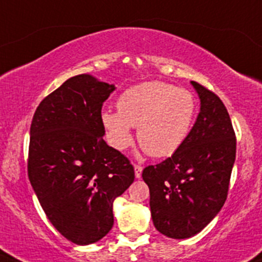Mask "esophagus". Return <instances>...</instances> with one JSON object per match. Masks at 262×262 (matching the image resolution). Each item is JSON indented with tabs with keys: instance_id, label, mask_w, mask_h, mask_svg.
Instances as JSON below:
<instances>
[{
	"instance_id": "esophagus-1",
	"label": "esophagus",
	"mask_w": 262,
	"mask_h": 262,
	"mask_svg": "<svg viewBox=\"0 0 262 262\" xmlns=\"http://www.w3.org/2000/svg\"><path fill=\"white\" fill-rule=\"evenodd\" d=\"M142 170H143V168L141 167V165H138V164L134 165V173H136V178H141V176H142Z\"/></svg>"
}]
</instances>
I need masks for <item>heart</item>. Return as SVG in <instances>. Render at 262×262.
I'll use <instances>...</instances> for the list:
<instances>
[{"label":"heart","instance_id":"b5f03b06","mask_svg":"<svg viewBox=\"0 0 262 262\" xmlns=\"http://www.w3.org/2000/svg\"><path fill=\"white\" fill-rule=\"evenodd\" d=\"M117 112L106 110L101 120L110 143L125 150L133 142L132 128L138 126L139 145L154 158L174 154L186 141L198 110L190 90L163 81H147L124 90L116 102Z\"/></svg>","mask_w":262,"mask_h":262}]
</instances>
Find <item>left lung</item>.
Instances as JSON below:
<instances>
[{"label": "left lung", "mask_w": 262, "mask_h": 262, "mask_svg": "<svg viewBox=\"0 0 262 262\" xmlns=\"http://www.w3.org/2000/svg\"><path fill=\"white\" fill-rule=\"evenodd\" d=\"M200 112L183 145L160 164L143 169L156 230L173 239L200 233L227 198L236 152L233 124L222 101L191 81Z\"/></svg>", "instance_id": "obj_1"}]
</instances>
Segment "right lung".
Listing matches in <instances>:
<instances>
[{
    "instance_id": "add662e5",
    "label": "right lung",
    "mask_w": 262,
    "mask_h": 262,
    "mask_svg": "<svg viewBox=\"0 0 262 262\" xmlns=\"http://www.w3.org/2000/svg\"><path fill=\"white\" fill-rule=\"evenodd\" d=\"M114 90L92 75L73 76L32 119L29 181L49 221L79 246L111 230L114 200L134 181L128 158L103 139L102 106Z\"/></svg>"
}]
</instances>
